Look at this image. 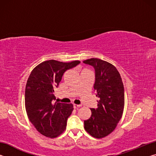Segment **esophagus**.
Masks as SVG:
<instances>
[{"instance_id": "esophagus-1", "label": "esophagus", "mask_w": 156, "mask_h": 156, "mask_svg": "<svg viewBox=\"0 0 156 156\" xmlns=\"http://www.w3.org/2000/svg\"><path fill=\"white\" fill-rule=\"evenodd\" d=\"M81 106L80 105H73V107L74 108H78V107H80Z\"/></svg>"}]
</instances>
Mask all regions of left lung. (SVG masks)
Instances as JSON below:
<instances>
[{"mask_svg":"<svg viewBox=\"0 0 156 156\" xmlns=\"http://www.w3.org/2000/svg\"><path fill=\"white\" fill-rule=\"evenodd\" d=\"M94 68V89L98 107L91 108V115L84 121L85 130L94 138H102L114 130L122 115L125 91L122 78L114 66L98 58L84 60Z\"/></svg>","mask_w":156,"mask_h":156,"instance_id":"8db88e82","label":"left lung"}]
</instances>
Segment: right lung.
<instances>
[{
  "mask_svg": "<svg viewBox=\"0 0 156 156\" xmlns=\"http://www.w3.org/2000/svg\"><path fill=\"white\" fill-rule=\"evenodd\" d=\"M80 62L47 60L36 66L29 76L25 87L26 112L30 122L42 135L56 138L65 130L73 105L54 103V89L58 87L66 71Z\"/></svg>",
  "mask_w": 156,
  "mask_h": 156,
  "instance_id": "1",
  "label": "right lung"
}]
</instances>
